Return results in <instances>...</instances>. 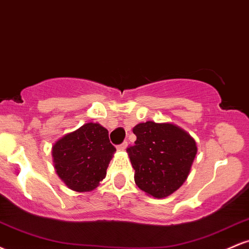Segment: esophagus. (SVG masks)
<instances>
[{
    "label": "esophagus",
    "instance_id": "obj_1",
    "mask_svg": "<svg viewBox=\"0 0 249 249\" xmlns=\"http://www.w3.org/2000/svg\"><path fill=\"white\" fill-rule=\"evenodd\" d=\"M126 147H127V142H123L122 144H119L118 146H117V148H118L119 151H124Z\"/></svg>",
    "mask_w": 249,
    "mask_h": 249
}]
</instances>
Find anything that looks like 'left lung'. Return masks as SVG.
Wrapping results in <instances>:
<instances>
[{
  "label": "left lung",
  "instance_id": "left-lung-1",
  "mask_svg": "<svg viewBox=\"0 0 249 249\" xmlns=\"http://www.w3.org/2000/svg\"><path fill=\"white\" fill-rule=\"evenodd\" d=\"M134 145L126 148L137 186L154 198H166L187 179L196 154L192 137L173 124L141 123Z\"/></svg>",
  "mask_w": 249,
  "mask_h": 249
}]
</instances>
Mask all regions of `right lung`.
I'll list each match as a JSON object with an SVG mask.
<instances>
[{
    "instance_id": "1",
    "label": "right lung",
    "mask_w": 249,
    "mask_h": 249,
    "mask_svg": "<svg viewBox=\"0 0 249 249\" xmlns=\"http://www.w3.org/2000/svg\"><path fill=\"white\" fill-rule=\"evenodd\" d=\"M115 151L107 128L88 123L53 146L56 172L71 190L89 192L105 178Z\"/></svg>"
}]
</instances>
